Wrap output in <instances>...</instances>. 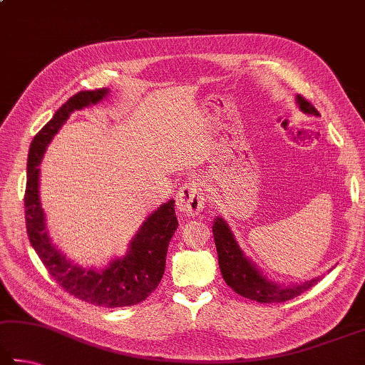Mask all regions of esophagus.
<instances>
[{"label":"esophagus","mask_w":365,"mask_h":365,"mask_svg":"<svg viewBox=\"0 0 365 365\" xmlns=\"http://www.w3.org/2000/svg\"><path fill=\"white\" fill-rule=\"evenodd\" d=\"M205 207V197L201 183L191 180L185 183L177 193V209L185 217H195Z\"/></svg>","instance_id":"obj_1"}]
</instances>
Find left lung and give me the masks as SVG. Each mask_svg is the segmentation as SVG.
<instances>
[{
	"label": "left lung",
	"instance_id": "obj_1",
	"mask_svg": "<svg viewBox=\"0 0 365 365\" xmlns=\"http://www.w3.org/2000/svg\"><path fill=\"white\" fill-rule=\"evenodd\" d=\"M297 105L303 113L319 116V111L304 97L297 96ZM212 231H214L218 264H220L225 282L236 294L246 297L249 300L260 303H282L292 300V298L303 294L304 290L313 287L317 281H321V277H314V279L303 284H295V286H279V284L269 281L255 267V263H252L244 255V252L237 246L235 235L231 233L228 223L222 217L215 218L214 225H212Z\"/></svg>",
	"mask_w": 365,
	"mask_h": 365
}]
</instances>
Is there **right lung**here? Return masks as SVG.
Masks as SVG:
<instances>
[{
    "instance_id": "right-lung-1",
    "label": "right lung",
    "mask_w": 365,
    "mask_h": 365,
    "mask_svg": "<svg viewBox=\"0 0 365 365\" xmlns=\"http://www.w3.org/2000/svg\"><path fill=\"white\" fill-rule=\"evenodd\" d=\"M105 96H108L107 88L78 92L56 111L51 121L33 138L26 164L25 225L31 247L58 286L83 302L102 308H119L143 302L161 282L169 241L178 227L175 201L164 202L143 222L123 258H116L102 269H86L67 260L51 242L38 188V165L52 137L73 111L96 105Z\"/></svg>"
}]
</instances>
